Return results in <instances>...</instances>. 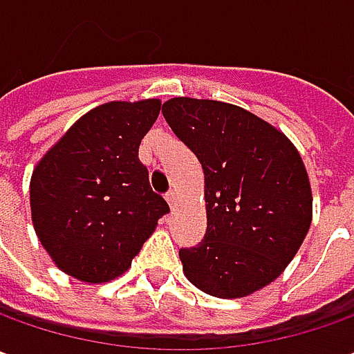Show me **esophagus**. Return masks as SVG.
<instances>
[{"instance_id": "1", "label": "esophagus", "mask_w": 354, "mask_h": 354, "mask_svg": "<svg viewBox=\"0 0 354 354\" xmlns=\"http://www.w3.org/2000/svg\"><path fill=\"white\" fill-rule=\"evenodd\" d=\"M166 201H168L170 207L176 205V192H174V189H168V192H166Z\"/></svg>"}]
</instances>
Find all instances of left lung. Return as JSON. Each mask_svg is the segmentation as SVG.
Segmentation results:
<instances>
[{"label":"left lung","mask_w":354,"mask_h":354,"mask_svg":"<svg viewBox=\"0 0 354 354\" xmlns=\"http://www.w3.org/2000/svg\"><path fill=\"white\" fill-rule=\"evenodd\" d=\"M162 115L198 156L207 229L180 249L188 280L215 298H243L282 274L311 223V188L296 147L237 105L174 97Z\"/></svg>","instance_id":"8db88e82"}]
</instances>
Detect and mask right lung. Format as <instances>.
<instances>
[{
  "mask_svg": "<svg viewBox=\"0 0 354 354\" xmlns=\"http://www.w3.org/2000/svg\"><path fill=\"white\" fill-rule=\"evenodd\" d=\"M158 111V100L100 105L35 168L32 225L66 274L93 284L123 274L170 212L139 158Z\"/></svg>",
  "mask_w": 354,
  "mask_h": 354,
  "instance_id": "add662e5",
  "label": "right lung"
}]
</instances>
